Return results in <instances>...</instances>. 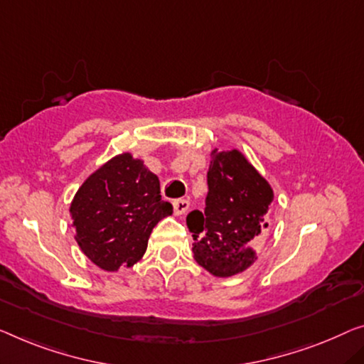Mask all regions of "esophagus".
Segmentation results:
<instances>
[{
	"instance_id": "34e87169",
	"label": "esophagus",
	"mask_w": 364,
	"mask_h": 364,
	"mask_svg": "<svg viewBox=\"0 0 364 364\" xmlns=\"http://www.w3.org/2000/svg\"><path fill=\"white\" fill-rule=\"evenodd\" d=\"M173 208H175V214L176 215L186 214V210L189 209V200H186V199L173 200Z\"/></svg>"
}]
</instances>
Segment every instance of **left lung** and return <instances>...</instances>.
I'll use <instances>...</instances> for the list:
<instances>
[{
  "instance_id": "1",
  "label": "left lung",
  "mask_w": 364,
  "mask_h": 364,
  "mask_svg": "<svg viewBox=\"0 0 364 364\" xmlns=\"http://www.w3.org/2000/svg\"><path fill=\"white\" fill-rule=\"evenodd\" d=\"M205 209L188 215L193 253L217 278L248 269L267 237L273 188L240 150H214L208 171Z\"/></svg>"
}]
</instances>
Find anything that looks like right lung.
Listing matches in <instances>:
<instances>
[{
  "instance_id": "add662e5",
  "label": "right lung",
  "mask_w": 364,
  "mask_h": 364,
  "mask_svg": "<svg viewBox=\"0 0 364 364\" xmlns=\"http://www.w3.org/2000/svg\"><path fill=\"white\" fill-rule=\"evenodd\" d=\"M171 214L159 176L129 151L91 173L70 204L80 250L105 271L140 262L154 227Z\"/></svg>"
}]
</instances>
